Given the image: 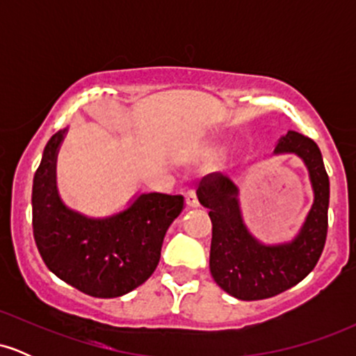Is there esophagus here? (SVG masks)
<instances>
[{
    "mask_svg": "<svg viewBox=\"0 0 356 356\" xmlns=\"http://www.w3.org/2000/svg\"><path fill=\"white\" fill-rule=\"evenodd\" d=\"M186 204L189 207H199V199H197V195H195L194 191H189L186 194Z\"/></svg>",
    "mask_w": 356,
    "mask_h": 356,
    "instance_id": "34e87169",
    "label": "esophagus"
}]
</instances>
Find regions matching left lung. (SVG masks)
I'll return each instance as SVG.
<instances>
[{
	"mask_svg": "<svg viewBox=\"0 0 356 356\" xmlns=\"http://www.w3.org/2000/svg\"><path fill=\"white\" fill-rule=\"evenodd\" d=\"M284 154L303 161L313 191L312 207L293 239L273 244L257 239L244 222L239 187L227 175H207L197 189L212 220L211 275L238 300H264L293 288L313 271L325 248L330 181L320 149L312 138L289 130L273 150V155Z\"/></svg>",
	"mask_w": 356,
	"mask_h": 356,
	"instance_id": "obj_1",
	"label": "left lung"
}]
</instances>
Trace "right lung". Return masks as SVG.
Wrapping results in <instances>:
<instances>
[{"label":"right lung","mask_w":356,"mask_h":356,"mask_svg":"<svg viewBox=\"0 0 356 356\" xmlns=\"http://www.w3.org/2000/svg\"><path fill=\"white\" fill-rule=\"evenodd\" d=\"M67 132L60 130L48 140L33 177L35 243L61 281L95 298L124 296L152 276L184 197L140 192L105 218L72 209L56 187V157Z\"/></svg>","instance_id":"add662e5"}]
</instances>
